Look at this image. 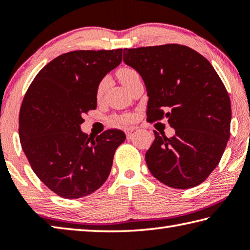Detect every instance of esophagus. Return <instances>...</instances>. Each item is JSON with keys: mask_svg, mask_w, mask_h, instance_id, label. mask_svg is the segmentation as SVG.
I'll use <instances>...</instances> for the list:
<instances>
[{"mask_svg": "<svg viewBox=\"0 0 250 250\" xmlns=\"http://www.w3.org/2000/svg\"><path fill=\"white\" fill-rule=\"evenodd\" d=\"M137 129H138V128H137V126H129V128H126V129H125V133H126V137H128V138H129V137H130V135H131V134H132V133L134 132V131H135V130H137Z\"/></svg>", "mask_w": 250, "mask_h": 250, "instance_id": "34e87169", "label": "esophagus"}]
</instances>
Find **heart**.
Returning a JSON list of instances; mask_svg holds the SVG:
<instances>
[{"label": "heart", "mask_w": 250, "mask_h": 250, "mask_svg": "<svg viewBox=\"0 0 250 250\" xmlns=\"http://www.w3.org/2000/svg\"><path fill=\"white\" fill-rule=\"evenodd\" d=\"M118 77H119L120 82L122 83L125 87L128 86L131 83L133 82L135 78L139 77V74L137 70H134L133 68H130V67H122L119 70H118ZM107 79H103L98 84V88H97V97L100 98L101 96L104 95V92L105 90V87H107ZM130 118H122L120 121H129Z\"/></svg>", "instance_id": "heart-1"}]
</instances>
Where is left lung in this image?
Segmentation results:
<instances>
[{
	"instance_id": "1",
	"label": "left lung",
	"mask_w": 250,
	"mask_h": 250,
	"mask_svg": "<svg viewBox=\"0 0 250 250\" xmlns=\"http://www.w3.org/2000/svg\"><path fill=\"white\" fill-rule=\"evenodd\" d=\"M124 62L145 82L147 120L167 118L175 130L172 138L154 131L146 153L151 174L173 188L200 185L218 166L230 135V99L214 67L179 44L125 48Z\"/></svg>"
}]
</instances>
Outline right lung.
<instances>
[{
	"instance_id": "obj_1",
	"label": "right lung",
	"mask_w": 250,
	"mask_h": 250,
	"mask_svg": "<svg viewBox=\"0 0 250 250\" xmlns=\"http://www.w3.org/2000/svg\"><path fill=\"white\" fill-rule=\"evenodd\" d=\"M122 61V49L74 50L53 59L25 94L20 140L37 177L57 195L75 200L97 191L111 171L124 131L96 138L80 129L83 113L97 108V88Z\"/></svg>"
}]
</instances>
